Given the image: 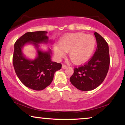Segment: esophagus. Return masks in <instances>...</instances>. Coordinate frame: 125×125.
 <instances>
[{"instance_id": "34e87169", "label": "esophagus", "mask_w": 125, "mask_h": 125, "mask_svg": "<svg viewBox=\"0 0 125 125\" xmlns=\"http://www.w3.org/2000/svg\"><path fill=\"white\" fill-rule=\"evenodd\" d=\"M67 68V66H66L65 65H64V64H62V69H66Z\"/></svg>"}]
</instances>
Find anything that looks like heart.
Listing matches in <instances>:
<instances>
[{"label": "heart", "mask_w": 125, "mask_h": 125, "mask_svg": "<svg viewBox=\"0 0 125 125\" xmlns=\"http://www.w3.org/2000/svg\"><path fill=\"white\" fill-rule=\"evenodd\" d=\"M96 46V40L92 35L82 32L67 33L58 42V46L54 48L57 58L64 56L68 52L72 62L81 65L87 62L93 54Z\"/></svg>", "instance_id": "1"}]
</instances>
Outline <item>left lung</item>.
Segmentation results:
<instances>
[{
  "mask_svg": "<svg viewBox=\"0 0 125 125\" xmlns=\"http://www.w3.org/2000/svg\"><path fill=\"white\" fill-rule=\"evenodd\" d=\"M97 49L92 58L84 65L75 68L70 78L71 83L82 91L92 90L99 86L105 78L110 67L108 43L97 32L94 33Z\"/></svg>",
  "mask_w": 125,
  "mask_h": 125,
  "instance_id": "8db88e82",
  "label": "left lung"
}]
</instances>
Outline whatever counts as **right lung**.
Instances as JSON below:
<instances>
[{"label":"right lung","mask_w":125,"mask_h":125,"mask_svg":"<svg viewBox=\"0 0 125 125\" xmlns=\"http://www.w3.org/2000/svg\"><path fill=\"white\" fill-rule=\"evenodd\" d=\"M46 31L27 32L14 44L13 63L15 72L20 81L32 90H43L50 85L54 73L62 66L52 61L50 48L45 51L41 49L40 44L49 45L52 43ZM27 44H32L36 49L34 59L27 58L23 53V48Z\"/></svg>","instance_id":"obj_1"}]
</instances>
